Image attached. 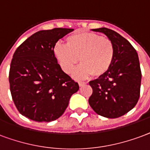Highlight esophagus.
<instances>
[{
	"instance_id": "esophagus-1",
	"label": "esophagus",
	"mask_w": 150,
	"mask_h": 150,
	"mask_svg": "<svg viewBox=\"0 0 150 150\" xmlns=\"http://www.w3.org/2000/svg\"><path fill=\"white\" fill-rule=\"evenodd\" d=\"M85 84H86V82H82V81H79V86H84Z\"/></svg>"
}]
</instances>
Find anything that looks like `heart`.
<instances>
[{"mask_svg": "<svg viewBox=\"0 0 150 150\" xmlns=\"http://www.w3.org/2000/svg\"><path fill=\"white\" fill-rule=\"evenodd\" d=\"M65 46L56 44L53 52L65 73L70 74L78 63L81 65L74 77L83 79L92 75L100 77L108 71L115 57V47L108 38L93 33H78L67 37Z\"/></svg>", "mask_w": 150, "mask_h": 150, "instance_id": "obj_1", "label": "heart"}]
</instances>
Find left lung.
<instances>
[{"label":"left lung","instance_id":"left-lung-1","mask_svg":"<svg viewBox=\"0 0 150 150\" xmlns=\"http://www.w3.org/2000/svg\"><path fill=\"white\" fill-rule=\"evenodd\" d=\"M92 30L103 33L112 41L115 57L108 71L89 83L93 90L89 104L98 115L116 118L131 110L139 99V59L134 47L120 34L106 28Z\"/></svg>","mask_w":150,"mask_h":150}]
</instances>
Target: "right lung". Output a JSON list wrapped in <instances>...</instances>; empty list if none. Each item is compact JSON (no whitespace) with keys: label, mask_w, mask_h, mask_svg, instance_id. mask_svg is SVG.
<instances>
[{"label":"right lung","mask_w":150,"mask_h":150,"mask_svg":"<svg viewBox=\"0 0 150 150\" xmlns=\"http://www.w3.org/2000/svg\"><path fill=\"white\" fill-rule=\"evenodd\" d=\"M72 28H53L34 33L14 52L10 65V91L18 111L35 122H52L63 115L70 98L79 89L64 73L53 49Z\"/></svg>","instance_id":"1"}]
</instances>
